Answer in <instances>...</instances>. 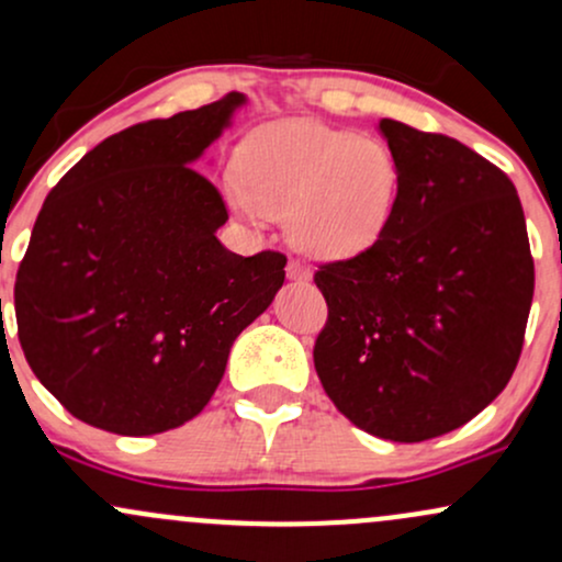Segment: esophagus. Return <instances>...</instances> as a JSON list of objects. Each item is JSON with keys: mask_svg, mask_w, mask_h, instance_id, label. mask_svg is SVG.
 <instances>
[{"mask_svg": "<svg viewBox=\"0 0 562 562\" xmlns=\"http://www.w3.org/2000/svg\"><path fill=\"white\" fill-rule=\"evenodd\" d=\"M288 277H290V280L308 282V280H312V272H308V269L303 267V263H301L299 259H290V263H288Z\"/></svg>", "mask_w": 562, "mask_h": 562, "instance_id": "esophagus-1", "label": "esophagus"}]
</instances>
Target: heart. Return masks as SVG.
Returning <instances> with one entry per match:
<instances>
[{"label":"heart","mask_w":562,"mask_h":562,"mask_svg":"<svg viewBox=\"0 0 562 562\" xmlns=\"http://www.w3.org/2000/svg\"><path fill=\"white\" fill-rule=\"evenodd\" d=\"M398 160L375 137L277 121L237 150L224 198L245 222L285 216L288 237L314 259H353L380 240L398 195Z\"/></svg>","instance_id":"1"}]
</instances>
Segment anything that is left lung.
<instances>
[{
  "label": "left lung",
  "mask_w": 562,
  "mask_h": 562,
  "mask_svg": "<svg viewBox=\"0 0 562 562\" xmlns=\"http://www.w3.org/2000/svg\"><path fill=\"white\" fill-rule=\"evenodd\" d=\"M398 195L380 240L319 263L322 389L357 428L415 443L473 420L524 348L533 259L515 184L447 134L383 119Z\"/></svg>",
  "instance_id": "left-lung-1"
}]
</instances>
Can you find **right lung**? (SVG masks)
Wrapping results in <instances>:
<instances>
[{"instance_id": "1", "label": "right lung", "mask_w": 562, "mask_h": 562, "mask_svg": "<svg viewBox=\"0 0 562 562\" xmlns=\"http://www.w3.org/2000/svg\"><path fill=\"white\" fill-rule=\"evenodd\" d=\"M243 102L128 126L44 200L15 280L18 338L81 423L153 436L192 420L285 282L277 250L245 259L218 243L227 205L192 166Z\"/></svg>"}]
</instances>
